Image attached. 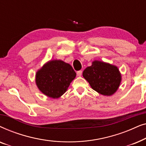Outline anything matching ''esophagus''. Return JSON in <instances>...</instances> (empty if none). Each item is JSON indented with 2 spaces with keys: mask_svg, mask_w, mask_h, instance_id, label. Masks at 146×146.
I'll return each mask as SVG.
<instances>
[{
  "mask_svg": "<svg viewBox=\"0 0 146 146\" xmlns=\"http://www.w3.org/2000/svg\"><path fill=\"white\" fill-rule=\"evenodd\" d=\"M82 74V70H79V71L77 72V75L78 76H81Z\"/></svg>",
  "mask_w": 146,
  "mask_h": 146,
  "instance_id": "obj_1",
  "label": "esophagus"
}]
</instances>
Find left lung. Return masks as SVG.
I'll list each match as a JSON object with an SVG mask.
<instances>
[{
	"label": "left lung",
	"mask_w": 146,
	"mask_h": 146,
	"mask_svg": "<svg viewBox=\"0 0 146 146\" xmlns=\"http://www.w3.org/2000/svg\"><path fill=\"white\" fill-rule=\"evenodd\" d=\"M83 77L92 88L100 94L111 96L118 89L121 80V74L114 65L94 60L83 72Z\"/></svg>",
	"instance_id": "1"
}]
</instances>
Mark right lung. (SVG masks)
I'll use <instances>...</instances> for the list:
<instances>
[{
    "label": "right lung",
    "mask_w": 146,
    "mask_h": 146,
    "mask_svg": "<svg viewBox=\"0 0 146 146\" xmlns=\"http://www.w3.org/2000/svg\"><path fill=\"white\" fill-rule=\"evenodd\" d=\"M76 74L69 64L60 60L48 62L36 74V84L44 94L58 98L68 90Z\"/></svg>",
    "instance_id": "right-lung-1"
}]
</instances>
